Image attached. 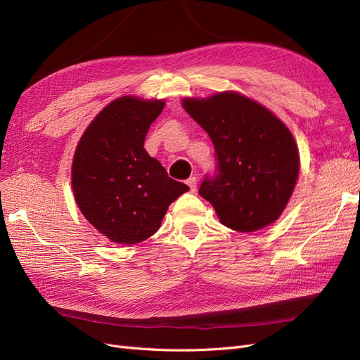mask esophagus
<instances>
[{
	"label": "esophagus",
	"instance_id": "obj_1",
	"mask_svg": "<svg viewBox=\"0 0 360 360\" xmlns=\"http://www.w3.org/2000/svg\"><path fill=\"white\" fill-rule=\"evenodd\" d=\"M186 183H188V186L191 188V192H195V191H197V184H198L197 177H195V176H193V177H189Z\"/></svg>",
	"mask_w": 360,
	"mask_h": 360
}]
</instances>
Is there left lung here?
Instances as JSON below:
<instances>
[{
	"label": "left lung",
	"instance_id": "obj_1",
	"mask_svg": "<svg viewBox=\"0 0 360 360\" xmlns=\"http://www.w3.org/2000/svg\"><path fill=\"white\" fill-rule=\"evenodd\" d=\"M183 108L209 134L216 172L198 193L219 221L250 233L275 222L296 186L299 150L288 127L263 105L225 91L207 99H184Z\"/></svg>",
	"mask_w": 360,
	"mask_h": 360
}]
</instances>
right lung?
<instances>
[{"label":"right lung","mask_w":360,"mask_h":360,"mask_svg":"<svg viewBox=\"0 0 360 360\" xmlns=\"http://www.w3.org/2000/svg\"><path fill=\"white\" fill-rule=\"evenodd\" d=\"M163 101L115 99L96 115L76 147L72 188L79 210L114 243L135 245L153 236L168 207L188 184L168 177L144 141Z\"/></svg>","instance_id":"right-lung-1"}]
</instances>
